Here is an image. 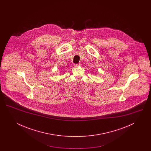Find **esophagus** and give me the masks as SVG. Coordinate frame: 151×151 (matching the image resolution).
Instances as JSON below:
<instances>
[{"label":"esophagus","mask_w":151,"mask_h":151,"mask_svg":"<svg viewBox=\"0 0 151 151\" xmlns=\"http://www.w3.org/2000/svg\"><path fill=\"white\" fill-rule=\"evenodd\" d=\"M79 66H80L79 64H75V65H74V67H78Z\"/></svg>","instance_id":"1"}]
</instances>
